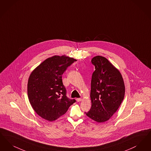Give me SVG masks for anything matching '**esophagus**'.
<instances>
[{
    "instance_id": "34e87169",
    "label": "esophagus",
    "mask_w": 151,
    "mask_h": 151,
    "mask_svg": "<svg viewBox=\"0 0 151 151\" xmlns=\"http://www.w3.org/2000/svg\"><path fill=\"white\" fill-rule=\"evenodd\" d=\"M77 101H78V102H79V101H82V98H77Z\"/></svg>"
}]
</instances>
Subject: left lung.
Returning <instances> with one entry per match:
<instances>
[{
    "mask_svg": "<svg viewBox=\"0 0 151 151\" xmlns=\"http://www.w3.org/2000/svg\"><path fill=\"white\" fill-rule=\"evenodd\" d=\"M91 63L95 67L91 83V108L85 113L101 123L109 120L118 110L125 96V83L118 69L104 57L96 56Z\"/></svg>",
    "mask_w": 151,
    "mask_h": 151,
    "instance_id": "8db88e82",
    "label": "left lung"
}]
</instances>
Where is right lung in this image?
I'll use <instances>...</instances> for the list:
<instances>
[{
	"label": "right lung",
	"instance_id": "right-lung-1",
	"mask_svg": "<svg viewBox=\"0 0 151 151\" xmlns=\"http://www.w3.org/2000/svg\"><path fill=\"white\" fill-rule=\"evenodd\" d=\"M65 55H55L46 59L31 73L27 82V95L33 109L38 116L53 121L64 115L75 99L66 96L62 75L76 61Z\"/></svg>",
	"mask_w": 151,
	"mask_h": 151
}]
</instances>
